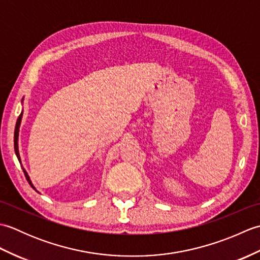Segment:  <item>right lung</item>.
Segmentation results:
<instances>
[{
  "label": "right lung",
  "instance_id": "right-lung-1",
  "mask_svg": "<svg viewBox=\"0 0 260 260\" xmlns=\"http://www.w3.org/2000/svg\"><path fill=\"white\" fill-rule=\"evenodd\" d=\"M21 118H22V113L20 114V116H19L18 120H16L15 131H14V151H15L16 156H18V159H19L20 162H21V158H20V154H19V147H18V136H19V127H20V124H21ZM22 170H23V173H24V175H25V179H26V181L29 182V184H30V185L33 187V189L36 190V187L33 186L32 182H31V180H30V178H29V175H27V173H26V171H25L24 169H22Z\"/></svg>",
  "mask_w": 260,
  "mask_h": 260
}]
</instances>
